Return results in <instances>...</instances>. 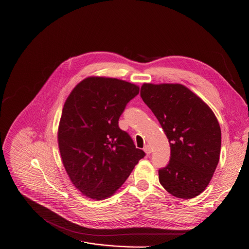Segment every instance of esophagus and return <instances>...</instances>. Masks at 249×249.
Listing matches in <instances>:
<instances>
[{
	"label": "esophagus",
	"mask_w": 249,
	"mask_h": 249,
	"mask_svg": "<svg viewBox=\"0 0 249 249\" xmlns=\"http://www.w3.org/2000/svg\"><path fill=\"white\" fill-rule=\"evenodd\" d=\"M143 150H144V152H145L146 154H149V153L151 152V147H150V145L146 144V145L143 147Z\"/></svg>",
	"instance_id": "1"
}]
</instances>
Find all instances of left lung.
<instances>
[{"instance_id": "1", "label": "left lung", "mask_w": 249, "mask_h": 249, "mask_svg": "<svg viewBox=\"0 0 249 249\" xmlns=\"http://www.w3.org/2000/svg\"><path fill=\"white\" fill-rule=\"evenodd\" d=\"M141 97L159 121L170 143L159 182L172 196L190 199L208 186L220 158L221 128L212 109L182 84L141 87Z\"/></svg>"}]
</instances>
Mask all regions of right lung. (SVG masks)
<instances>
[{
	"mask_svg": "<svg viewBox=\"0 0 249 249\" xmlns=\"http://www.w3.org/2000/svg\"><path fill=\"white\" fill-rule=\"evenodd\" d=\"M139 86L124 80L91 76L67 97L57 131L61 161L74 187L95 200L113 196L144 156L118 126Z\"/></svg>",
	"mask_w": 249,
	"mask_h": 249,
	"instance_id": "right-lung-1",
	"label": "right lung"
}]
</instances>
